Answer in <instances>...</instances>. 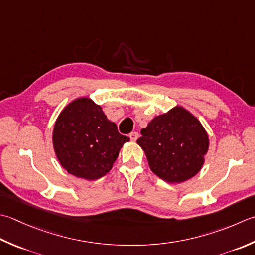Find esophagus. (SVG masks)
<instances>
[{
  "mask_svg": "<svg viewBox=\"0 0 255 255\" xmlns=\"http://www.w3.org/2000/svg\"><path fill=\"white\" fill-rule=\"evenodd\" d=\"M138 137H139V133L136 132V131H133V132H131L130 134H129V138H130L131 141H136L137 139H138Z\"/></svg>",
  "mask_w": 255,
  "mask_h": 255,
  "instance_id": "1",
  "label": "esophagus"
}]
</instances>
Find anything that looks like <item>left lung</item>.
I'll return each instance as SVG.
<instances>
[{
    "mask_svg": "<svg viewBox=\"0 0 255 255\" xmlns=\"http://www.w3.org/2000/svg\"><path fill=\"white\" fill-rule=\"evenodd\" d=\"M137 143L143 149L156 176L167 182L180 183L201 170L209 137L191 113L176 106L141 129Z\"/></svg>",
    "mask_w": 255,
    "mask_h": 255,
    "instance_id": "1",
    "label": "left lung"
}]
</instances>
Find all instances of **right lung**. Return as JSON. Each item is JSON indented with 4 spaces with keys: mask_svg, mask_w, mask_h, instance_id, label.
<instances>
[{
    "mask_svg": "<svg viewBox=\"0 0 255 255\" xmlns=\"http://www.w3.org/2000/svg\"><path fill=\"white\" fill-rule=\"evenodd\" d=\"M129 138L118 132L102 107L91 98L69 103L55 123L53 146L59 163L68 173L96 180L111 171L119 150Z\"/></svg>",
    "mask_w": 255,
    "mask_h": 255,
    "instance_id": "obj_1",
    "label": "right lung"
}]
</instances>
